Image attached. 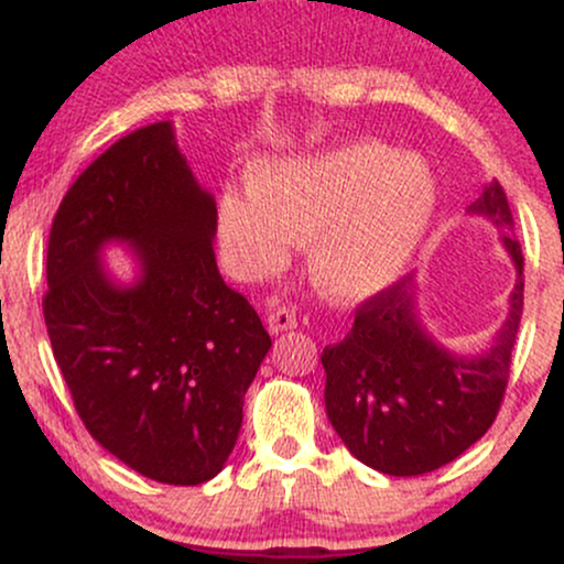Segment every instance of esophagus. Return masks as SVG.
I'll list each match as a JSON object with an SVG mask.
<instances>
[{"label": "esophagus", "instance_id": "34e87169", "mask_svg": "<svg viewBox=\"0 0 564 564\" xmlns=\"http://www.w3.org/2000/svg\"><path fill=\"white\" fill-rule=\"evenodd\" d=\"M268 328L270 334H286V332H294L296 328V315L291 313L286 307H275L273 313L268 315Z\"/></svg>", "mask_w": 564, "mask_h": 564}]
</instances>
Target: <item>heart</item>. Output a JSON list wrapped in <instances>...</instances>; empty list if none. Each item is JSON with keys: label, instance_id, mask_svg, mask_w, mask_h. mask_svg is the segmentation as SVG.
<instances>
[{"label": "heart", "instance_id": "heart-1", "mask_svg": "<svg viewBox=\"0 0 564 564\" xmlns=\"http://www.w3.org/2000/svg\"><path fill=\"white\" fill-rule=\"evenodd\" d=\"M251 191H225L219 238L246 273H273L291 241H310V275L349 304L392 286L422 246L437 206L435 174L379 140H352L313 156L262 159Z\"/></svg>", "mask_w": 564, "mask_h": 564}]
</instances>
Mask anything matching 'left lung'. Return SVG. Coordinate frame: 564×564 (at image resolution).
Returning <instances> with one entry per match:
<instances>
[{
	"instance_id": "obj_1",
	"label": "left lung",
	"mask_w": 564,
	"mask_h": 564,
	"mask_svg": "<svg viewBox=\"0 0 564 564\" xmlns=\"http://www.w3.org/2000/svg\"><path fill=\"white\" fill-rule=\"evenodd\" d=\"M488 219L517 270L507 318L477 352H456L430 334L413 275L358 307L339 345L323 349L328 422L358 462L392 477L435 471L494 424L507 390L522 315V251L503 187L488 183L467 209Z\"/></svg>"
}]
</instances>
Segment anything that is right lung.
Here are the masks:
<instances>
[{
	"label": "right lung",
	"mask_w": 564,
	"mask_h": 564,
	"mask_svg": "<svg viewBox=\"0 0 564 564\" xmlns=\"http://www.w3.org/2000/svg\"><path fill=\"white\" fill-rule=\"evenodd\" d=\"M215 236V198L172 121L95 159L50 230L44 323L76 411L102 448L164 485L223 471L273 347L219 275ZM111 245L130 251L129 282L101 262Z\"/></svg>",
	"instance_id": "obj_1"
}]
</instances>
